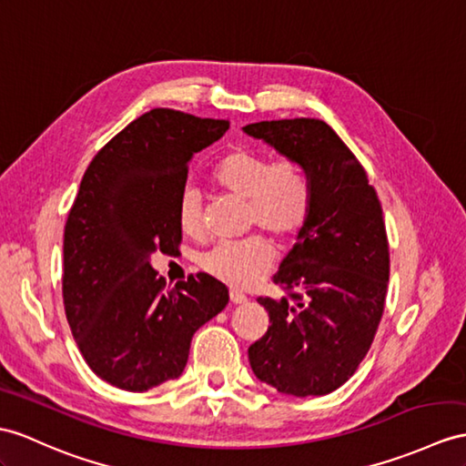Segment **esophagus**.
Instances as JSON below:
<instances>
[{
  "instance_id": "1",
  "label": "esophagus",
  "mask_w": 466,
  "mask_h": 466,
  "mask_svg": "<svg viewBox=\"0 0 466 466\" xmlns=\"http://www.w3.org/2000/svg\"><path fill=\"white\" fill-rule=\"evenodd\" d=\"M229 299H231L233 304H245L247 302V297H245L243 292H239V290H231L229 292Z\"/></svg>"
}]
</instances>
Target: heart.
<instances>
[{
	"mask_svg": "<svg viewBox=\"0 0 466 466\" xmlns=\"http://www.w3.org/2000/svg\"><path fill=\"white\" fill-rule=\"evenodd\" d=\"M213 184L233 198L247 201L251 227L290 239L310 213V181L294 160L268 162L263 154L235 147L223 154L211 169ZM177 223L186 235H199L203 227L201 194L194 186L177 198ZM201 265L227 285L247 289L263 279L275 265V248L260 235L237 243H219L203 255Z\"/></svg>",
	"mask_w": 466,
	"mask_h": 466,
	"instance_id": "heart-1",
	"label": "heart"
}]
</instances>
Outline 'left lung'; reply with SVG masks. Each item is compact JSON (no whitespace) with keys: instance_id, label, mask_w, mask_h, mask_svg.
Returning <instances> with one entry per match:
<instances>
[{"instance_id":"8db88e82","label":"left lung","mask_w":466,"mask_h":466,"mask_svg":"<svg viewBox=\"0 0 466 466\" xmlns=\"http://www.w3.org/2000/svg\"><path fill=\"white\" fill-rule=\"evenodd\" d=\"M243 132L300 164L312 194L309 218L275 275L289 294L257 299L270 326L248 348V364L280 393H332L366 358L383 314L390 247L381 203L326 122L263 120Z\"/></svg>"}]
</instances>
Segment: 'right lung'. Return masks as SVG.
Instances as JSON below:
<instances>
[{"mask_svg":"<svg viewBox=\"0 0 466 466\" xmlns=\"http://www.w3.org/2000/svg\"><path fill=\"white\" fill-rule=\"evenodd\" d=\"M229 120L154 108L90 162L65 225L63 300L75 342L100 380L147 391L181 376L191 338L229 290L208 272L164 290L150 265L181 241L177 198L194 154Z\"/></svg>","mask_w":466,"mask_h":466,"instance_id":"obj_1","label":"right lung"}]
</instances>
